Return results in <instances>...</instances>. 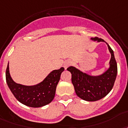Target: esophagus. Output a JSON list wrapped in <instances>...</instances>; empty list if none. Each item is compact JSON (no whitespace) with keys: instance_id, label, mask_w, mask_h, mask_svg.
Wrapping results in <instances>:
<instances>
[{"instance_id":"esophagus-1","label":"esophagus","mask_w":128,"mask_h":128,"mask_svg":"<svg viewBox=\"0 0 128 128\" xmlns=\"http://www.w3.org/2000/svg\"><path fill=\"white\" fill-rule=\"evenodd\" d=\"M71 64H72V62H71V61H70V60L65 61V62H64V69H65V70L67 69L69 67V66L71 65Z\"/></svg>"}]
</instances>
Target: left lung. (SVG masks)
Returning a JSON list of instances; mask_svg holds the SVG:
<instances>
[{
  "label": "left lung",
  "mask_w": 128,
  "mask_h": 128,
  "mask_svg": "<svg viewBox=\"0 0 128 128\" xmlns=\"http://www.w3.org/2000/svg\"><path fill=\"white\" fill-rule=\"evenodd\" d=\"M93 40L98 42L103 41V39L94 37ZM109 51L111 54L110 68L108 70L98 76H91L73 66L68 68L67 70L72 74V82L74 87L75 91L78 96L83 100L87 101H96L107 95L112 90L118 72L117 63L115 60L114 52L108 44Z\"/></svg>",
  "instance_id": "8db88e82"
}]
</instances>
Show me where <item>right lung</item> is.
Listing matches in <instances>:
<instances>
[{
    "label": "right lung",
    "instance_id": "obj_1",
    "mask_svg": "<svg viewBox=\"0 0 128 128\" xmlns=\"http://www.w3.org/2000/svg\"><path fill=\"white\" fill-rule=\"evenodd\" d=\"M64 70V68L55 70L40 84L36 86H26L14 82L10 76L8 64L6 70V80L12 94L21 103L30 107H41L53 100L57 84Z\"/></svg>",
    "mask_w": 128,
    "mask_h": 128
}]
</instances>
